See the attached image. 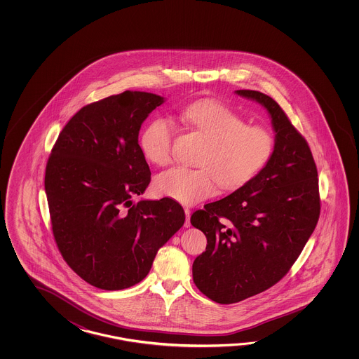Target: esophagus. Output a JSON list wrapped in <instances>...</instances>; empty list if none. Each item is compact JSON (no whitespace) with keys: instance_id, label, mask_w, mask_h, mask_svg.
<instances>
[{"instance_id":"esophagus-1","label":"esophagus","mask_w":359,"mask_h":359,"mask_svg":"<svg viewBox=\"0 0 359 359\" xmlns=\"http://www.w3.org/2000/svg\"><path fill=\"white\" fill-rule=\"evenodd\" d=\"M184 214H186V222H184V227H190V217H191V210L190 208H184Z\"/></svg>"}]
</instances>
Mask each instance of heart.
I'll return each instance as SVG.
<instances>
[{"mask_svg": "<svg viewBox=\"0 0 359 359\" xmlns=\"http://www.w3.org/2000/svg\"><path fill=\"white\" fill-rule=\"evenodd\" d=\"M180 119L205 138L208 145L198 158L200 168L175 167L155 178V190L186 205L213 196L221 184L237 190L252 182L273 156V132L246 124L235 110L219 102H195L184 107ZM176 127L158 118L146 127L140 146L147 161L167 165L173 156Z\"/></svg>", "mask_w": 359, "mask_h": 359, "instance_id": "1", "label": "heart"}]
</instances>
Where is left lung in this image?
I'll return each instance as SVG.
<instances>
[{
	"mask_svg": "<svg viewBox=\"0 0 359 359\" xmlns=\"http://www.w3.org/2000/svg\"><path fill=\"white\" fill-rule=\"evenodd\" d=\"M236 93L267 109L276 147L252 182L191 215L208 241L192 264L194 283L219 304L278 283L298 259L320 210L318 173L305 138L272 97L252 90Z\"/></svg>",
	"mask_w": 359,
	"mask_h": 359,
	"instance_id": "1",
	"label": "left lung"
}]
</instances>
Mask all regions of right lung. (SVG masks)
<instances>
[{"label":"right lung","mask_w":359,"mask_h":359,"mask_svg":"<svg viewBox=\"0 0 359 359\" xmlns=\"http://www.w3.org/2000/svg\"><path fill=\"white\" fill-rule=\"evenodd\" d=\"M164 97L124 91L86 105L62 128L47 161L45 190L55 241L86 283L123 290L142 281L184 223L169 198L140 200L151 180L138 132Z\"/></svg>","instance_id":"add662e5"}]
</instances>
